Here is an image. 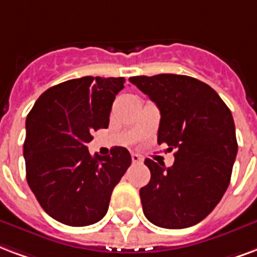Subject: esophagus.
Wrapping results in <instances>:
<instances>
[{
	"mask_svg": "<svg viewBox=\"0 0 257 257\" xmlns=\"http://www.w3.org/2000/svg\"><path fill=\"white\" fill-rule=\"evenodd\" d=\"M143 156H140V155L137 154H132V162L133 163H143Z\"/></svg>",
	"mask_w": 257,
	"mask_h": 257,
	"instance_id": "esophagus-1",
	"label": "esophagus"
}]
</instances>
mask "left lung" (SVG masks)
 I'll use <instances>...</instances> for the list:
<instances>
[{
	"label": "left lung",
	"mask_w": 257,
	"mask_h": 257,
	"mask_svg": "<svg viewBox=\"0 0 257 257\" xmlns=\"http://www.w3.org/2000/svg\"><path fill=\"white\" fill-rule=\"evenodd\" d=\"M131 83L160 110L158 143L175 150L171 167L146 159L150 183L143 211L166 229L193 226L210 214L228 189L237 155L232 113L209 85L186 75L132 76Z\"/></svg>",
	"instance_id": "left-lung-1"
}]
</instances>
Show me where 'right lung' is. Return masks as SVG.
<instances>
[{
  "instance_id": "obj_1",
  "label": "right lung",
  "mask_w": 257,
  "mask_h": 257,
  "mask_svg": "<svg viewBox=\"0 0 257 257\" xmlns=\"http://www.w3.org/2000/svg\"><path fill=\"white\" fill-rule=\"evenodd\" d=\"M125 78L83 76L51 87L27 115V182L47 214L70 226L102 220L111 191L131 166L124 147L90 155L91 133L107 128Z\"/></svg>"
}]
</instances>
